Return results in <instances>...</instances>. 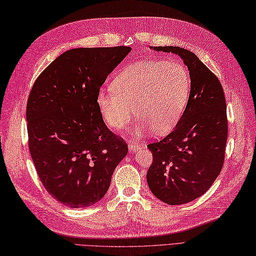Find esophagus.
<instances>
[{
  "instance_id": "34e87169",
  "label": "esophagus",
  "mask_w": 256,
  "mask_h": 256,
  "mask_svg": "<svg viewBox=\"0 0 256 256\" xmlns=\"http://www.w3.org/2000/svg\"><path fill=\"white\" fill-rule=\"evenodd\" d=\"M140 146V144L139 143H136V142H134V141H129L128 142V148H129V150L130 151H132V152H134L136 148H138Z\"/></svg>"
}]
</instances>
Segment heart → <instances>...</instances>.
<instances>
[{
	"label": "heart",
	"mask_w": 256,
	"mask_h": 256,
	"mask_svg": "<svg viewBox=\"0 0 256 256\" xmlns=\"http://www.w3.org/2000/svg\"><path fill=\"white\" fill-rule=\"evenodd\" d=\"M113 89H102L96 104L104 122L122 130L136 114L138 132L153 129L158 134L176 126L188 103L191 78L186 67L175 60H144L130 64L117 74Z\"/></svg>",
	"instance_id": "heart-1"
}]
</instances>
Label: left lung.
Returning a JSON list of instances; mask_svg holds the SVG:
<instances>
[{
  "label": "left lung",
  "instance_id": "left-lung-1",
  "mask_svg": "<svg viewBox=\"0 0 256 256\" xmlns=\"http://www.w3.org/2000/svg\"><path fill=\"white\" fill-rule=\"evenodd\" d=\"M179 55L188 67V103L175 129L148 144L153 155L146 180L153 194L170 205L191 202L220 175L228 136L226 98L220 81L192 52L179 46H154Z\"/></svg>",
  "mask_w": 256,
  "mask_h": 256
}]
</instances>
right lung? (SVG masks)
Listing matches in <instances>:
<instances>
[{"mask_svg":"<svg viewBox=\"0 0 256 256\" xmlns=\"http://www.w3.org/2000/svg\"><path fill=\"white\" fill-rule=\"evenodd\" d=\"M130 46L80 48L53 60L31 88L27 102L28 146L43 186L70 208L96 203L128 153L106 127L96 96Z\"/></svg>","mask_w":256,"mask_h":256,"instance_id":"1","label":"right lung"}]
</instances>
